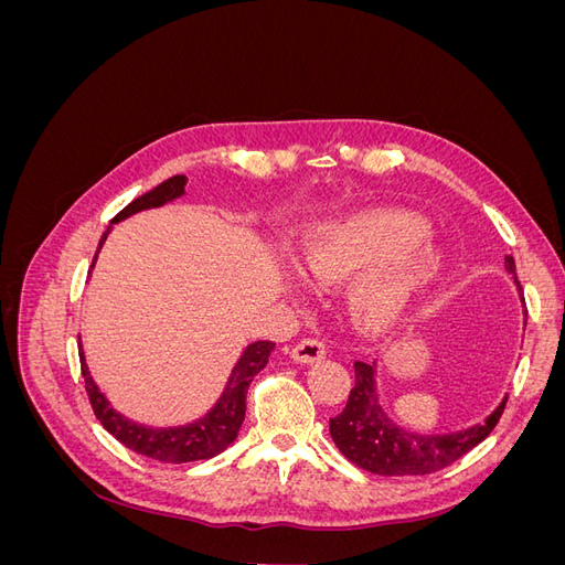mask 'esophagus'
Segmentation results:
<instances>
[{"mask_svg": "<svg viewBox=\"0 0 565 565\" xmlns=\"http://www.w3.org/2000/svg\"><path fill=\"white\" fill-rule=\"evenodd\" d=\"M324 355V344L318 339H301L297 344L289 349V358L295 363H316Z\"/></svg>", "mask_w": 565, "mask_h": 565, "instance_id": "34e87169", "label": "esophagus"}]
</instances>
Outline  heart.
<instances>
[{
	"mask_svg": "<svg viewBox=\"0 0 565 565\" xmlns=\"http://www.w3.org/2000/svg\"><path fill=\"white\" fill-rule=\"evenodd\" d=\"M424 224L401 212H355L322 226L306 247L318 280H344L373 266L353 287L355 313L367 328L401 322L438 276V254L417 245Z\"/></svg>",
	"mask_w": 565,
	"mask_h": 565,
	"instance_id": "obj_1",
	"label": "heart"
}]
</instances>
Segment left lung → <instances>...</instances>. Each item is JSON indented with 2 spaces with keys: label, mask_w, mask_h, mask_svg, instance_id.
<instances>
[{
  "label": "left lung",
  "mask_w": 565,
  "mask_h": 565,
  "mask_svg": "<svg viewBox=\"0 0 565 565\" xmlns=\"http://www.w3.org/2000/svg\"><path fill=\"white\" fill-rule=\"evenodd\" d=\"M507 270L516 278L514 256L504 259ZM355 384L349 393L347 407L330 419V436L339 452L355 467L377 476H426L450 467L452 461L465 457L478 443L486 440L498 426L507 398L494 413L467 431L448 436H419L398 429L393 424L374 393V365L355 361Z\"/></svg>",
  "instance_id": "obj_1"
}]
</instances>
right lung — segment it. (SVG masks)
<instances>
[{
    "label": "right lung",
    "mask_w": 565,
    "mask_h": 565,
    "mask_svg": "<svg viewBox=\"0 0 565 565\" xmlns=\"http://www.w3.org/2000/svg\"><path fill=\"white\" fill-rule=\"evenodd\" d=\"M185 181L188 179L181 174L167 179L164 183L152 188V191H148L146 195L129 202L122 212L113 216V224L136 212L160 207V204L183 195ZM106 235L108 233H104V237H100V245H104ZM273 347H276L273 341H254V344H249L241 355V361H237V365L233 367L224 396L218 398V403L202 419L188 426H177V429H152V426L129 422L127 417L115 413V409L108 405V401L100 396L94 380L89 377V367L84 363L82 349H79V363H82L84 388H87L94 415L100 424H104V429L110 436H115L125 448L146 455L150 459L169 461V465H183V461L210 459L221 450H226L235 440L237 431H241V424L245 419L247 388L256 377V372H262L266 367Z\"/></svg>",
    "instance_id": "obj_1"
}]
</instances>
